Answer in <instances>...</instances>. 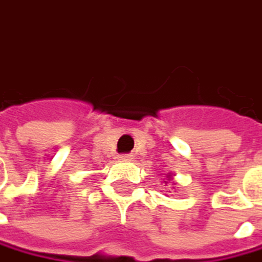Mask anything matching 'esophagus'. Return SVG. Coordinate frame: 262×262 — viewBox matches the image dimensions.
<instances>
[{
	"label": "esophagus",
	"mask_w": 262,
	"mask_h": 262,
	"mask_svg": "<svg viewBox=\"0 0 262 262\" xmlns=\"http://www.w3.org/2000/svg\"><path fill=\"white\" fill-rule=\"evenodd\" d=\"M118 160H121V162H127V160H132V156L130 154H120V156H118Z\"/></svg>",
	"instance_id": "obj_1"
}]
</instances>
